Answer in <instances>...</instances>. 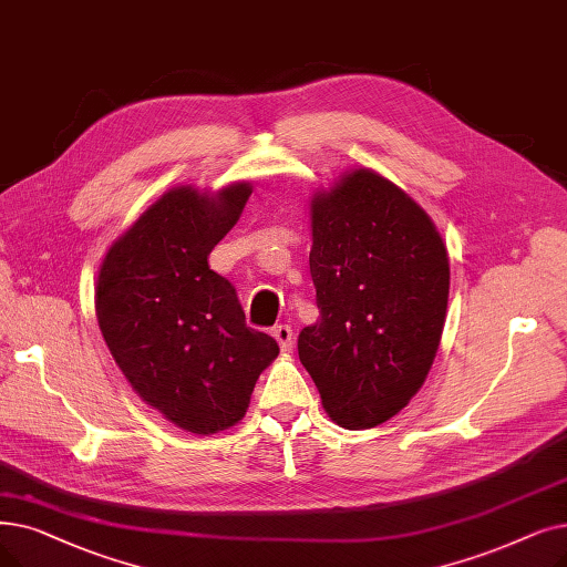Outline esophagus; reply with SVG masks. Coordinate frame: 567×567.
Listing matches in <instances>:
<instances>
[{
	"mask_svg": "<svg viewBox=\"0 0 567 567\" xmlns=\"http://www.w3.org/2000/svg\"><path fill=\"white\" fill-rule=\"evenodd\" d=\"M274 338L278 340L282 352H291L293 348V329L289 324H280L274 329Z\"/></svg>",
	"mask_w": 567,
	"mask_h": 567,
	"instance_id": "1",
	"label": "esophagus"
}]
</instances>
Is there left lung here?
I'll use <instances>...</instances> for the list:
<instances>
[{
	"instance_id": "obj_1",
	"label": "left lung",
	"mask_w": 567,
	"mask_h": 567,
	"mask_svg": "<svg viewBox=\"0 0 567 567\" xmlns=\"http://www.w3.org/2000/svg\"><path fill=\"white\" fill-rule=\"evenodd\" d=\"M319 319L299 359L342 429L384 424L422 389L445 329L450 257L429 213L373 168L310 199Z\"/></svg>"
}]
</instances>
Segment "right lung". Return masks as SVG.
<instances>
[{
    "mask_svg": "<svg viewBox=\"0 0 567 567\" xmlns=\"http://www.w3.org/2000/svg\"><path fill=\"white\" fill-rule=\"evenodd\" d=\"M248 181L171 187L109 248L94 310L138 396L196 435L238 424L278 342L245 324L236 289L208 255L238 223Z\"/></svg>",
    "mask_w": 567,
    "mask_h": 567,
    "instance_id": "right-lung-1",
    "label": "right lung"
}]
</instances>
